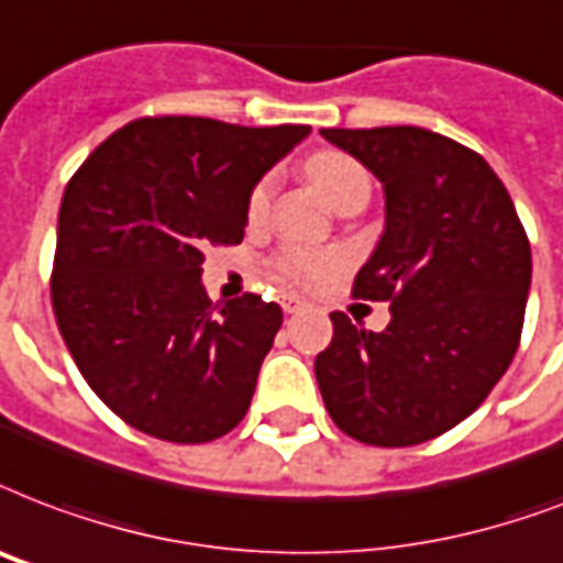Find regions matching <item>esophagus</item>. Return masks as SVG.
<instances>
[{"mask_svg":"<svg viewBox=\"0 0 563 563\" xmlns=\"http://www.w3.org/2000/svg\"><path fill=\"white\" fill-rule=\"evenodd\" d=\"M280 303H283V312H289V316H291V312L303 310V300H298V298H295V295H286V298H283Z\"/></svg>","mask_w":563,"mask_h":563,"instance_id":"obj_1","label":"esophagus"}]
</instances>
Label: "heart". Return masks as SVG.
Listing matches in <instances>:
<instances>
[{"label": "heart", "instance_id": "b5f03b06", "mask_svg": "<svg viewBox=\"0 0 563 563\" xmlns=\"http://www.w3.org/2000/svg\"><path fill=\"white\" fill-rule=\"evenodd\" d=\"M307 179H310L316 191L328 200L333 209L345 206L354 197L372 191L366 167L360 165L357 158H351L349 153L339 150H321L307 158ZM274 197V177L265 174L247 195V206H244V218L247 224L256 227L268 218ZM342 268V256L336 251H312V247H283L272 260V274L286 286H298V289H316L321 283H328L333 274Z\"/></svg>", "mask_w": 563, "mask_h": 563}]
</instances>
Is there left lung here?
<instances>
[{
	"label": "left lung",
	"instance_id": "1",
	"mask_svg": "<svg viewBox=\"0 0 563 563\" xmlns=\"http://www.w3.org/2000/svg\"><path fill=\"white\" fill-rule=\"evenodd\" d=\"M384 183L386 227L354 298L389 300L372 333L330 312L316 380L339 431L401 449L478 410L517 354L531 247L514 200L475 150L419 126L321 129Z\"/></svg>",
	"mask_w": 563,
	"mask_h": 563
}]
</instances>
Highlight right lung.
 <instances>
[{"mask_svg": "<svg viewBox=\"0 0 563 563\" xmlns=\"http://www.w3.org/2000/svg\"><path fill=\"white\" fill-rule=\"evenodd\" d=\"M310 126L141 118L64 188L53 310L81 377L132 428L209 443L251 407L283 324L260 295L212 303L203 251L244 239L251 188Z\"/></svg>", "mask_w": 563, "mask_h": 563, "instance_id": "add662e5", "label": "right lung"}]
</instances>
